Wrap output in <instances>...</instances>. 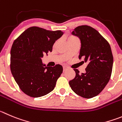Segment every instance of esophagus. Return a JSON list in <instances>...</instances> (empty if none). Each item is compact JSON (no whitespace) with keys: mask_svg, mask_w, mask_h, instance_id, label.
<instances>
[{"mask_svg":"<svg viewBox=\"0 0 122 122\" xmlns=\"http://www.w3.org/2000/svg\"><path fill=\"white\" fill-rule=\"evenodd\" d=\"M67 69H68L67 67H66V66H63V71H66V70H67Z\"/></svg>","mask_w":122,"mask_h":122,"instance_id":"obj_1","label":"esophagus"}]
</instances>
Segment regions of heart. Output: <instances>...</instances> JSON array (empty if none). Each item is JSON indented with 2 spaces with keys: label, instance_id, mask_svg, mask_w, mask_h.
I'll use <instances>...</instances> for the list:
<instances>
[{
  "label": "heart",
  "instance_id": "1",
  "mask_svg": "<svg viewBox=\"0 0 122 122\" xmlns=\"http://www.w3.org/2000/svg\"><path fill=\"white\" fill-rule=\"evenodd\" d=\"M71 37H70V38H71Z\"/></svg>",
  "mask_w": 122,
  "mask_h": 122
}]
</instances>
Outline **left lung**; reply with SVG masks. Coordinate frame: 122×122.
Wrapping results in <instances>:
<instances>
[{
    "instance_id": "1",
    "label": "left lung",
    "mask_w": 122,
    "mask_h": 122,
    "mask_svg": "<svg viewBox=\"0 0 122 122\" xmlns=\"http://www.w3.org/2000/svg\"><path fill=\"white\" fill-rule=\"evenodd\" d=\"M73 35L79 38L81 43L79 59L87 66L84 73L78 69L75 78L69 81L71 90L84 98L98 95L110 81L113 65V56L108 42L97 30L87 25L76 27Z\"/></svg>"
}]
</instances>
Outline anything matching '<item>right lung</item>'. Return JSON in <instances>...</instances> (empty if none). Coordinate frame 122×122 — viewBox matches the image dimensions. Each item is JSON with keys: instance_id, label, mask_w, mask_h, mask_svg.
Returning a JSON list of instances; mask_svg holds the SVG:
<instances>
[{"instance_id": "1", "label": "right lung", "mask_w": 122, "mask_h": 122, "mask_svg": "<svg viewBox=\"0 0 122 122\" xmlns=\"http://www.w3.org/2000/svg\"><path fill=\"white\" fill-rule=\"evenodd\" d=\"M63 35L61 30H48L33 26L15 40L11 49L10 68L21 90L32 97L48 94L54 89L62 73V66H46L41 58L52 52L55 42Z\"/></svg>"}]
</instances>
